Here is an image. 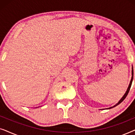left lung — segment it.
<instances>
[{
  "mask_svg": "<svg viewBox=\"0 0 135 135\" xmlns=\"http://www.w3.org/2000/svg\"><path fill=\"white\" fill-rule=\"evenodd\" d=\"M132 79H131V80H130V84H129V85H128V88H127V91H126V92H125V93L124 94V95L123 96V97L122 98L120 99V101H119V102H118L117 104H116L115 105H114V106H112V107H110V108H108V109H111V108H114V107H115L116 106H117V105H119V104H120V103L122 102V101L124 100V99H125V98L127 97V95H128V92H129V91H130V88H131V86H132V81H133V66H132Z\"/></svg>",
  "mask_w": 135,
  "mask_h": 135,
  "instance_id": "left-lung-1",
  "label": "left lung"
}]
</instances>
